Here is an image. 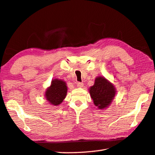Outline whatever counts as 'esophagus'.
Returning a JSON list of instances; mask_svg holds the SVG:
<instances>
[{"instance_id": "1", "label": "esophagus", "mask_w": 155, "mask_h": 155, "mask_svg": "<svg viewBox=\"0 0 155 155\" xmlns=\"http://www.w3.org/2000/svg\"><path fill=\"white\" fill-rule=\"evenodd\" d=\"M77 87H78L82 88V87H83L84 84H83V83H80V82H78V83H77Z\"/></svg>"}]
</instances>
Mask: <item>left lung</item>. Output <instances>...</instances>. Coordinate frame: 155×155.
Returning <instances> with one entry per match:
<instances>
[{"label": "left lung", "instance_id": "obj_1", "mask_svg": "<svg viewBox=\"0 0 155 155\" xmlns=\"http://www.w3.org/2000/svg\"><path fill=\"white\" fill-rule=\"evenodd\" d=\"M116 88L104 77H97L92 87L89 88V93L94 104L99 110L107 108L116 95Z\"/></svg>", "mask_w": 155, "mask_h": 155}]
</instances>
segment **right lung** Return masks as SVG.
<instances>
[{"label":"right lung","mask_w":155,"mask_h":155,"mask_svg":"<svg viewBox=\"0 0 155 155\" xmlns=\"http://www.w3.org/2000/svg\"><path fill=\"white\" fill-rule=\"evenodd\" d=\"M67 90L65 81L55 78L51 81V85L45 91V99L52 105H58L65 99Z\"/></svg>","instance_id":"add662e5"}]
</instances>
